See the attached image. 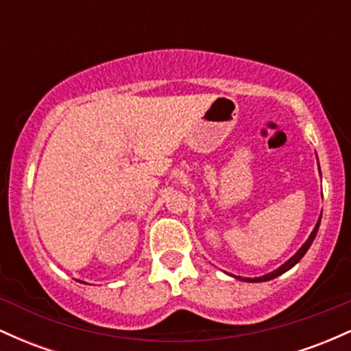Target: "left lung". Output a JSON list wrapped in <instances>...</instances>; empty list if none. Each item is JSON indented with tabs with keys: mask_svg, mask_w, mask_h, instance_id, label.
<instances>
[{
	"mask_svg": "<svg viewBox=\"0 0 351 351\" xmlns=\"http://www.w3.org/2000/svg\"><path fill=\"white\" fill-rule=\"evenodd\" d=\"M318 226H320V219H318L317 226H315V229H313V231H312V234H310V237L307 239V243H305L304 245H302V247L299 249V251L295 252V256H292L291 259L287 261V263L282 264L280 267L277 269V271H274V272H271V274H265V276H263V277H256V279H245V277H244L243 280H247V282H264V280H271V279H276L277 276H280V274H284L285 271H289V269H291V267H293V265H295V264L299 263V261L302 259V257H304V254L308 251L310 245H312L313 239H315V236H317Z\"/></svg>",
	"mask_w": 351,
	"mask_h": 351,
	"instance_id": "1",
	"label": "left lung"
}]
</instances>
